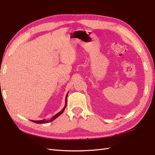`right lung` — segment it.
I'll list each match as a JSON object with an SVG mask.
<instances>
[{"mask_svg":"<svg viewBox=\"0 0 155 155\" xmlns=\"http://www.w3.org/2000/svg\"><path fill=\"white\" fill-rule=\"evenodd\" d=\"M68 93H67V94L66 95V98H65V105H64V108H62V110L61 111V112H59L58 113H57V114H56L54 116H53L52 117V118H51V119H50L49 120H45V119H43V120H31V121H32L33 122V123H38V124H41V123H49V122H52V120H54L55 118H57V117H58L59 116H60V115L63 113L64 112V109H65V108H66V106H67V96H68Z\"/></svg>","mask_w":155,"mask_h":155,"instance_id":"right-lung-1","label":"right lung"}]
</instances>
